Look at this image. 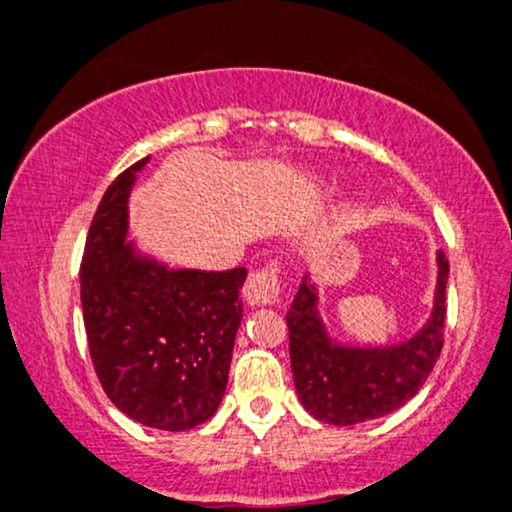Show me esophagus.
I'll use <instances>...</instances> for the list:
<instances>
[{
	"instance_id": "1",
	"label": "esophagus",
	"mask_w": 512,
	"mask_h": 512,
	"mask_svg": "<svg viewBox=\"0 0 512 512\" xmlns=\"http://www.w3.org/2000/svg\"><path fill=\"white\" fill-rule=\"evenodd\" d=\"M244 299L251 306H270L280 299V263L270 261L246 278Z\"/></svg>"
}]
</instances>
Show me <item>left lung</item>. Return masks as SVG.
<instances>
[{
	"mask_svg": "<svg viewBox=\"0 0 512 512\" xmlns=\"http://www.w3.org/2000/svg\"><path fill=\"white\" fill-rule=\"evenodd\" d=\"M448 258L438 251L436 302L429 323L393 347H342L318 316V294L304 275L287 311L290 362L299 400L318 422L350 426L400 410L424 386L443 350Z\"/></svg>",
	"mask_w": 512,
	"mask_h": 512,
	"instance_id": "8db88e82",
	"label": "left lung"
}]
</instances>
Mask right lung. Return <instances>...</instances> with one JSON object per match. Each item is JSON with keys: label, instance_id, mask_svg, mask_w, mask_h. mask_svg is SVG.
Returning <instances> with one entry per match:
<instances>
[{"label": "right lung", "instance_id": "1", "mask_svg": "<svg viewBox=\"0 0 512 512\" xmlns=\"http://www.w3.org/2000/svg\"><path fill=\"white\" fill-rule=\"evenodd\" d=\"M138 160L110 184L81 263L88 350L107 398L162 431L208 422L220 407L242 323L246 268L170 270L126 244Z\"/></svg>", "mask_w": 512, "mask_h": 512}]
</instances>
